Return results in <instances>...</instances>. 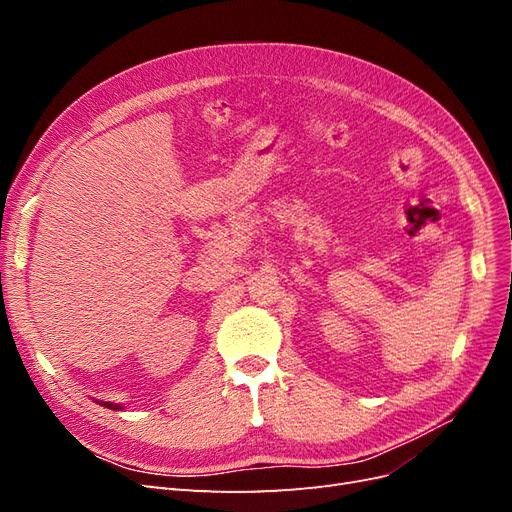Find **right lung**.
Instances as JSON below:
<instances>
[{
  "label": "right lung",
  "mask_w": 512,
  "mask_h": 512,
  "mask_svg": "<svg viewBox=\"0 0 512 512\" xmlns=\"http://www.w3.org/2000/svg\"><path fill=\"white\" fill-rule=\"evenodd\" d=\"M102 406H106V408H111V410H121L123 406L119 404V406H115V404H106V401H102Z\"/></svg>",
  "instance_id": "right-lung-1"
}]
</instances>
